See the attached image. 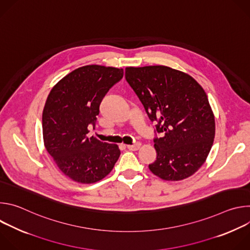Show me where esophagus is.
Listing matches in <instances>:
<instances>
[{
  "instance_id": "obj_1",
  "label": "esophagus",
  "mask_w": 250,
  "mask_h": 250,
  "mask_svg": "<svg viewBox=\"0 0 250 250\" xmlns=\"http://www.w3.org/2000/svg\"><path fill=\"white\" fill-rule=\"evenodd\" d=\"M140 146H141V144H140V142H137V144H135V145L127 146V148H128L129 150H133V151H135V150H138V149L140 148Z\"/></svg>"
}]
</instances>
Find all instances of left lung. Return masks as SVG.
<instances>
[{"label":"left lung","mask_w":250,"mask_h":250,"mask_svg":"<svg viewBox=\"0 0 250 250\" xmlns=\"http://www.w3.org/2000/svg\"><path fill=\"white\" fill-rule=\"evenodd\" d=\"M125 79L157 122L156 160L150 171L166 181L193 175L205 163L216 132L215 116L202 86L182 71L163 65L126 67Z\"/></svg>","instance_id":"left-lung-1"}]
</instances>
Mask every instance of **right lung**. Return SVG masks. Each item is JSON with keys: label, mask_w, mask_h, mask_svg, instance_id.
Returning <instances> with one entry per match:
<instances>
[{"label": "right lung", "mask_w": 250, "mask_h": 250, "mask_svg": "<svg viewBox=\"0 0 250 250\" xmlns=\"http://www.w3.org/2000/svg\"><path fill=\"white\" fill-rule=\"evenodd\" d=\"M124 76V69L86 65L63 77L50 91L42 113L44 146L61 172L75 182L92 184L114 168L117 145L87 136L100 104Z\"/></svg>", "instance_id": "add662e5"}]
</instances>
